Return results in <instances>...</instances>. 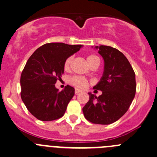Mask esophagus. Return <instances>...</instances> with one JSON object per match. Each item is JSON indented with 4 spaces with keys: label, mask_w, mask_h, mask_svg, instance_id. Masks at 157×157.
I'll return each instance as SVG.
<instances>
[{
    "label": "esophagus",
    "mask_w": 157,
    "mask_h": 157,
    "mask_svg": "<svg viewBox=\"0 0 157 157\" xmlns=\"http://www.w3.org/2000/svg\"><path fill=\"white\" fill-rule=\"evenodd\" d=\"M80 92H81V90H77V89H76V90H75V91H74V92H75V94H76V95H77V94H78V93H80Z\"/></svg>",
    "instance_id": "obj_1"
}]
</instances>
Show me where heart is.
Segmentation results:
<instances>
[{"label": "heart", "instance_id": "obj_1", "mask_svg": "<svg viewBox=\"0 0 157 157\" xmlns=\"http://www.w3.org/2000/svg\"><path fill=\"white\" fill-rule=\"evenodd\" d=\"M74 56H71L67 57L65 61V63H64V69L65 71H68L70 69L71 65L72 62H73ZM87 62H89L90 65H94L96 62L99 61V58L95 55H89L86 58ZM69 83L71 85H73L74 86L77 87L78 89H84L88 86L89 81L86 77H82V76H73V77H70L69 79Z\"/></svg>", "mask_w": 157, "mask_h": 157}]
</instances>
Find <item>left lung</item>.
<instances>
[{"mask_svg": "<svg viewBox=\"0 0 157 157\" xmlns=\"http://www.w3.org/2000/svg\"><path fill=\"white\" fill-rule=\"evenodd\" d=\"M95 48L103 57L105 70L93 89L101 90L102 94L96 97L90 92V100L83 112L91 123L108 125L118 120L129 108L136 92L135 74L128 59L118 49L103 45Z\"/></svg>", "mask_w": 157, "mask_h": 157, "instance_id": "8db88e82", "label": "left lung"}]
</instances>
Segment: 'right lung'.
Masks as SVG:
<instances>
[{
    "label": "right lung",
    "mask_w": 157,
    "mask_h": 157,
    "mask_svg": "<svg viewBox=\"0 0 157 157\" xmlns=\"http://www.w3.org/2000/svg\"><path fill=\"white\" fill-rule=\"evenodd\" d=\"M82 47L64 43L46 44L36 49L27 61L21 74V98L37 119L52 121L64 115L74 89L67 85L59 92L55 83L64 73L66 59Z\"/></svg>",
    "instance_id": "1"
}]
</instances>
